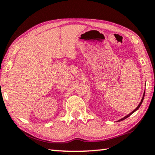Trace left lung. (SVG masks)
<instances>
[{
  "instance_id": "1",
  "label": "left lung",
  "mask_w": 155,
  "mask_h": 155,
  "mask_svg": "<svg viewBox=\"0 0 155 155\" xmlns=\"http://www.w3.org/2000/svg\"><path fill=\"white\" fill-rule=\"evenodd\" d=\"M144 97H145V92H144L143 97V98H142V100H141V101H140V104H139V105H138V106H137V107L136 108V109H135L134 110V111H133L132 112H131V113H130V114H128V115H127L126 116H125V117H124V118H121V119H120V120H119V121H120V120H123L126 119V118H128V117H129V116H130L131 115V114H133V113H134V112H135V111H136V110H137V109H139V107H140V105L142 104V103H143V99H144Z\"/></svg>"
}]
</instances>
